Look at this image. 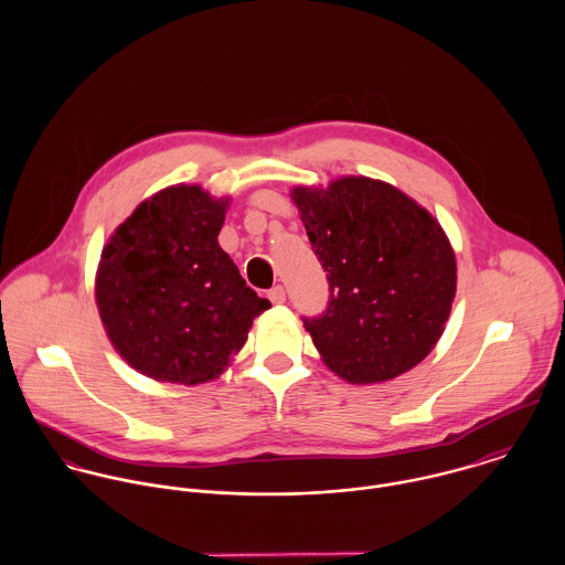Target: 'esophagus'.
Segmentation results:
<instances>
[{
  "instance_id": "esophagus-1",
  "label": "esophagus",
  "mask_w": 565,
  "mask_h": 565,
  "mask_svg": "<svg viewBox=\"0 0 565 565\" xmlns=\"http://www.w3.org/2000/svg\"><path fill=\"white\" fill-rule=\"evenodd\" d=\"M267 298L271 300V305H282L285 300H287V294H285V289L278 285V287H274V289H269V294H267Z\"/></svg>"
}]
</instances>
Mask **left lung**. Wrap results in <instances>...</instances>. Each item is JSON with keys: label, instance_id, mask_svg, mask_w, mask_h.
I'll use <instances>...</instances> for the list:
<instances>
[{"label": "left lung", "instance_id": "8db88e82", "mask_svg": "<svg viewBox=\"0 0 565 565\" xmlns=\"http://www.w3.org/2000/svg\"><path fill=\"white\" fill-rule=\"evenodd\" d=\"M328 278V307L302 318L323 363L370 385L415 367L439 341L457 260L439 222L396 186L365 175L291 191Z\"/></svg>", "mask_w": 565, "mask_h": 565}]
</instances>
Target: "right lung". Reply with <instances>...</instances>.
Returning a JSON list of instances; mask_svg holds the SVG:
<instances>
[{
  "mask_svg": "<svg viewBox=\"0 0 565 565\" xmlns=\"http://www.w3.org/2000/svg\"><path fill=\"white\" fill-rule=\"evenodd\" d=\"M228 200L167 186L141 202L102 249L95 300L115 350L137 372L198 385L217 379L271 305L220 247Z\"/></svg>",
  "mask_w": 565,
  "mask_h": 565,
  "instance_id": "right-lung-1",
  "label": "right lung"
}]
</instances>
